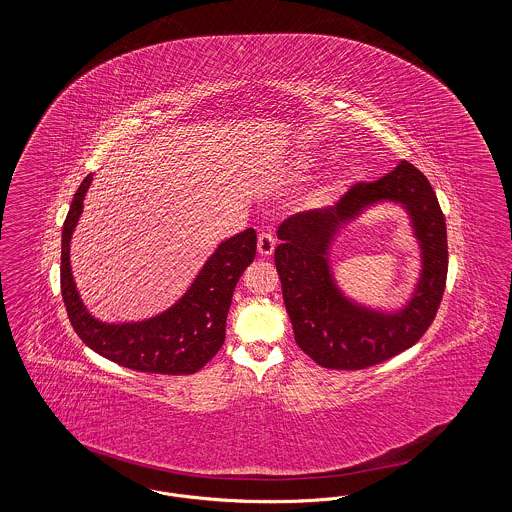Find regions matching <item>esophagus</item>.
<instances>
[{
  "label": "esophagus",
  "mask_w": 512,
  "mask_h": 512,
  "mask_svg": "<svg viewBox=\"0 0 512 512\" xmlns=\"http://www.w3.org/2000/svg\"><path fill=\"white\" fill-rule=\"evenodd\" d=\"M274 247H276V238L272 232H261L259 234V240H257V249L261 255H272L274 253Z\"/></svg>",
  "instance_id": "esophagus-1"
}]
</instances>
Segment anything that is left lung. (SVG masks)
I'll return each mask as SVG.
<instances>
[{"label": "left lung", "mask_w": 512, "mask_h": 512, "mask_svg": "<svg viewBox=\"0 0 512 512\" xmlns=\"http://www.w3.org/2000/svg\"><path fill=\"white\" fill-rule=\"evenodd\" d=\"M378 200L401 202L412 215L423 249V272L412 301L397 314H380L349 302L333 284L327 249L343 221ZM282 244L274 263L282 282L295 343L315 363L361 370L413 347L438 313L447 278V230L428 178L409 161L374 182L355 184L336 207L305 211L278 228Z\"/></svg>", "instance_id": "1"}]
</instances>
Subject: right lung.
I'll list each match as a JSON object with an SVG mask.
<instances>
[{
  "label": "right lung",
  "mask_w": 512,
  "mask_h": 512,
  "mask_svg": "<svg viewBox=\"0 0 512 512\" xmlns=\"http://www.w3.org/2000/svg\"><path fill=\"white\" fill-rule=\"evenodd\" d=\"M90 182L92 174L78 186L61 238V293L74 332L101 357L124 368L172 376L194 374L217 355L224 343L234 288L255 259V230L247 228L222 242L190 290L169 311L142 322H99L88 313L76 292L69 257L71 236L82 215V201Z\"/></svg>",
  "instance_id": "1"
}]
</instances>
